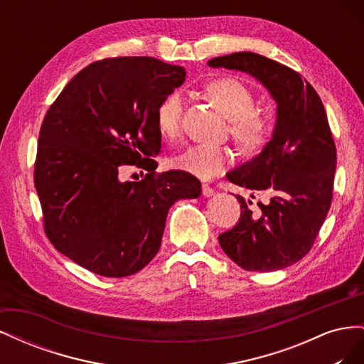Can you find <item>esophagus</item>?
<instances>
[{
    "instance_id": "34e87169",
    "label": "esophagus",
    "mask_w": 364,
    "mask_h": 364,
    "mask_svg": "<svg viewBox=\"0 0 364 364\" xmlns=\"http://www.w3.org/2000/svg\"><path fill=\"white\" fill-rule=\"evenodd\" d=\"M202 194H203L205 197H211V196H214V194H215V191H214L209 185L203 183V185H202Z\"/></svg>"
}]
</instances>
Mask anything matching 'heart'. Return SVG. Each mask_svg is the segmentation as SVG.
Instances as JSON below:
<instances>
[{
  "mask_svg": "<svg viewBox=\"0 0 364 364\" xmlns=\"http://www.w3.org/2000/svg\"><path fill=\"white\" fill-rule=\"evenodd\" d=\"M206 92L230 119V135L249 153H257L267 144L274 119L267 112L255 111V98L249 87L232 77L209 82ZM183 100L178 91L165 95L156 107V127L165 139H174L181 132ZM232 161L228 149L196 144L186 147L171 159V165L199 179H213Z\"/></svg>",
  "mask_w": 364,
  "mask_h": 364,
  "instance_id": "obj_1",
  "label": "heart"
}]
</instances>
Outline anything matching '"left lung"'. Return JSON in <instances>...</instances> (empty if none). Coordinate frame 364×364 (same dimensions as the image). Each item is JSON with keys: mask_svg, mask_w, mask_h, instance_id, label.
I'll use <instances>...</instances> for the list:
<instances>
[{"mask_svg": "<svg viewBox=\"0 0 364 364\" xmlns=\"http://www.w3.org/2000/svg\"><path fill=\"white\" fill-rule=\"evenodd\" d=\"M208 65L253 75L278 105L266 147L226 174L229 182L269 194V202L252 211V202L237 196L238 223L220 234L218 243L245 270L289 267L313 247L333 200L337 159L323 103L299 73L257 53H232Z\"/></svg>", "mask_w": 364, "mask_h": 364, "instance_id": "1", "label": "left lung"}]
</instances>
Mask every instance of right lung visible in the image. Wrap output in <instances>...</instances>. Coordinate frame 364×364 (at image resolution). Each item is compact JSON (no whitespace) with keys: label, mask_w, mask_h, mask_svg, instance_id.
Instances as JSON below:
<instances>
[{"label":"right lung","mask_w":364,"mask_h":364,"mask_svg":"<svg viewBox=\"0 0 364 364\" xmlns=\"http://www.w3.org/2000/svg\"><path fill=\"white\" fill-rule=\"evenodd\" d=\"M185 80V68L155 58L87 65L42 121L35 186L51 245L106 278L139 272L156 255L170 206L202 193L194 176L156 173V107ZM127 164L148 173L123 183Z\"/></svg>","instance_id":"right-lung-1"}]
</instances>
